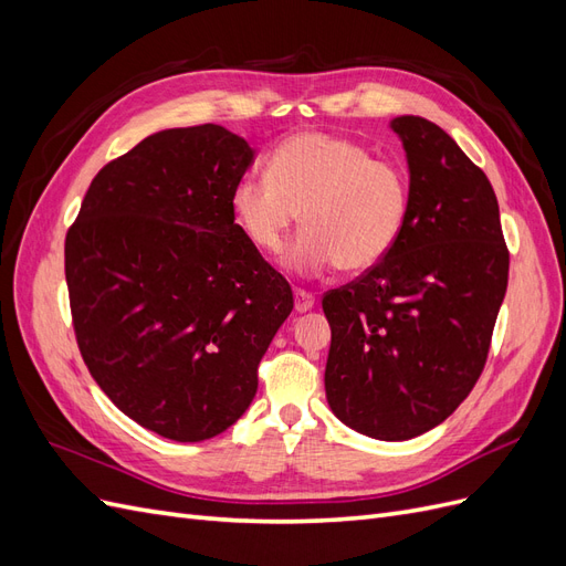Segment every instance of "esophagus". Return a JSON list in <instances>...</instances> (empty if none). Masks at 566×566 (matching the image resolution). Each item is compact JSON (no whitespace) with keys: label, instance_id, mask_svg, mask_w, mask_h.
<instances>
[{"label":"esophagus","instance_id":"34e87169","mask_svg":"<svg viewBox=\"0 0 566 566\" xmlns=\"http://www.w3.org/2000/svg\"><path fill=\"white\" fill-rule=\"evenodd\" d=\"M314 295L312 293H306V290H295V312H300V314H304V312H310L312 306H314Z\"/></svg>","mask_w":566,"mask_h":566}]
</instances>
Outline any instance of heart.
Returning <instances> with one entry per match:
<instances>
[{
    "instance_id": "1",
    "label": "heart",
    "mask_w": 566,
    "mask_h": 566,
    "mask_svg": "<svg viewBox=\"0 0 566 566\" xmlns=\"http://www.w3.org/2000/svg\"><path fill=\"white\" fill-rule=\"evenodd\" d=\"M408 181L397 165L370 158L349 139L323 132L290 136L269 158V175L233 184L231 214L248 243L279 252L302 217L304 233L283 254L285 269L364 273L399 241L408 217Z\"/></svg>"
}]
</instances>
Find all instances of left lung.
I'll return each mask as SVG.
<instances>
[{"label": "left lung", "instance_id": "left-lung-1", "mask_svg": "<svg viewBox=\"0 0 566 566\" xmlns=\"http://www.w3.org/2000/svg\"><path fill=\"white\" fill-rule=\"evenodd\" d=\"M408 163L399 241L361 279L331 290L325 397L358 434L406 441L465 401L484 370L510 254L486 175L439 125L389 123Z\"/></svg>", "mask_w": 566, "mask_h": 566}]
</instances>
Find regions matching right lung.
Instances as JSON below:
<instances>
[{
  "label": "right lung",
  "mask_w": 566,
  "mask_h": 566,
  "mask_svg": "<svg viewBox=\"0 0 566 566\" xmlns=\"http://www.w3.org/2000/svg\"><path fill=\"white\" fill-rule=\"evenodd\" d=\"M254 163L219 125L146 136L94 177L65 235L77 345L146 430L202 441L241 418L293 290L248 243L231 191Z\"/></svg>",
  "instance_id": "obj_1"
}]
</instances>
